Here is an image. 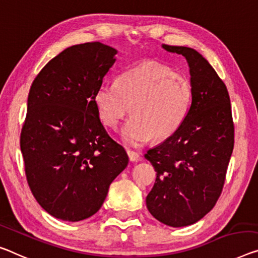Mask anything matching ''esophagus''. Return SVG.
Returning <instances> with one entry per match:
<instances>
[{"label": "esophagus", "instance_id": "34e87169", "mask_svg": "<svg viewBox=\"0 0 258 258\" xmlns=\"http://www.w3.org/2000/svg\"><path fill=\"white\" fill-rule=\"evenodd\" d=\"M126 154H128L130 161H137L140 159V154L135 151H132V150H126Z\"/></svg>", "mask_w": 258, "mask_h": 258}]
</instances>
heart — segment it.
<instances>
[{"instance_id": "obj_1", "label": "heart", "mask_w": 258, "mask_h": 258, "mask_svg": "<svg viewBox=\"0 0 258 258\" xmlns=\"http://www.w3.org/2000/svg\"><path fill=\"white\" fill-rule=\"evenodd\" d=\"M99 115L115 129L133 114L122 129V137L141 146L152 137L166 140L180 128L191 101V85L169 67L145 63L122 73L116 83H102L94 94Z\"/></svg>"}]
</instances>
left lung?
<instances>
[{
    "instance_id": "1",
    "label": "left lung",
    "mask_w": 258,
    "mask_h": 258,
    "mask_svg": "<svg viewBox=\"0 0 258 258\" xmlns=\"http://www.w3.org/2000/svg\"><path fill=\"white\" fill-rule=\"evenodd\" d=\"M162 47L188 61L191 104L180 128L145 154L157 170L146 207L160 223L183 227L211 211L223 191L234 123L227 88L211 64L189 47Z\"/></svg>"
}]
</instances>
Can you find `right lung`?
<instances>
[{
    "instance_id": "right-lung-1",
    "label": "right lung",
    "mask_w": 258,
    "mask_h": 258,
    "mask_svg": "<svg viewBox=\"0 0 258 258\" xmlns=\"http://www.w3.org/2000/svg\"><path fill=\"white\" fill-rule=\"evenodd\" d=\"M116 53L97 41L71 46L43 67L30 89L21 132L25 175L38 203L57 219L93 216L128 165L94 101Z\"/></svg>"
}]
</instances>
